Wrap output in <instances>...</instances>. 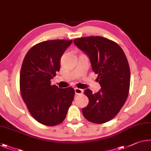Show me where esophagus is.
Segmentation results:
<instances>
[{
  "instance_id": "34e87169",
  "label": "esophagus",
  "mask_w": 151,
  "mask_h": 151,
  "mask_svg": "<svg viewBox=\"0 0 151 151\" xmlns=\"http://www.w3.org/2000/svg\"><path fill=\"white\" fill-rule=\"evenodd\" d=\"M75 92L76 95H80V94H82L83 92V90L76 87V88H75Z\"/></svg>"
}]
</instances>
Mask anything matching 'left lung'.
<instances>
[{
    "label": "left lung",
    "mask_w": 151,
    "mask_h": 151,
    "mask_svg": "<svg viewBox=\"0 0 151 151\" xmlns=\"http://www.w3.org/2000/svg\"><path fill=\"white\" fill-rule=\"evenodd\" d=\"M74 43L89 58L101 87L95 93L89 88L85 91L89 101L82 113L91 122H107L119 113L127 99L130 83L128 60L120 46L107 38L81 37Z\"/></svg>",
    "instance_id": "obj_1"
}]
</instances>
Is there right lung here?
<instances>
[{
  "mask_svg": "<svg viewBox=\"0 0 151 151\" xmlns=\"http://www.w3.org/2000/svg\"><path fill=\"white\" fill-rule=\"evenodd\" d=\"M73 40H48L33 46L20 72L21 97L35 120L53 126L64 121L75 96L72 87L58 88L50 80L60 68V58Z\"/></svg>",
  "mask_w": 151,
  "mask_h": 151,
  "instance_id": "1",
  "label": "right lung"
}]
</instances>
